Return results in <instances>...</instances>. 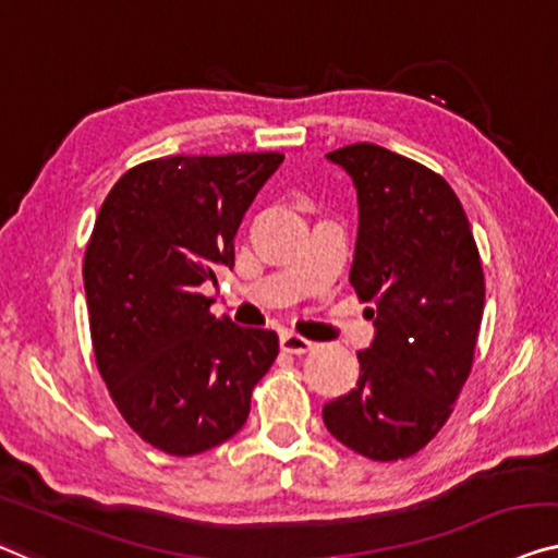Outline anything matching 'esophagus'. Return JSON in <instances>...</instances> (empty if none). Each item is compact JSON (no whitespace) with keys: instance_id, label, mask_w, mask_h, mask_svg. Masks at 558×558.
Segmentation results:
<instances>
[{"instance_id":"esophagus-1","label":"esophagus","mask_w":558,"mask_h":558,"mask_svg":"<svg viewBox=\"0 0 558 558\" xmlns=\"http://www.w3.org/2000/svg\"><path fill=\"white\" fill-rule=\"evenodd\" d=\"M313 348V343L298 332H282L280 336V351L282 353H293V355H303Z\"/></svg>"}]
</instances>
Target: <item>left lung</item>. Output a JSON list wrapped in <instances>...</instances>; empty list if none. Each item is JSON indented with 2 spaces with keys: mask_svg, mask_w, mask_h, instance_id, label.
I'll return each instance as SVG.
<instances>
[{
  "mask_svg": "<svg viewBox=\"0 0 558 558\" xmlns=\"http://www.w3.org/2000/svg\"><path fill=\"white\" fill-rule=\"evenodd\" d=\"M359 193L351 286L376 326L351 393L323 405L326 428L373 461L418 453L471 373L484 270L461 199L426 165L359 143L328 153Z\"/></svg>",
  "mask_w": 558,
  "mask_h": 558,
  "instance_id": "obj_1",
  "label": "left lung"
}]
</instances>
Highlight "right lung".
<instances>
[{
    "label": "right lung",
    "mask_w": 558,
    "mask_h": 558,
    "mask_svg": "<svg viewBox=\"0 0 558 558\" xmlns=\"http://www.w3.org/2000/svg\"><path fill=\"white\" fill-rule=\"evenodd\" d=\"M280 153L174 155L114 182L85 253L95 361L135 434L170 456L220 446L245 426L278 336L215 318L199 293L235 265L243 215Z\"/></svg>",
    "instance_id": "right-lung-1"
}]
</instances>
